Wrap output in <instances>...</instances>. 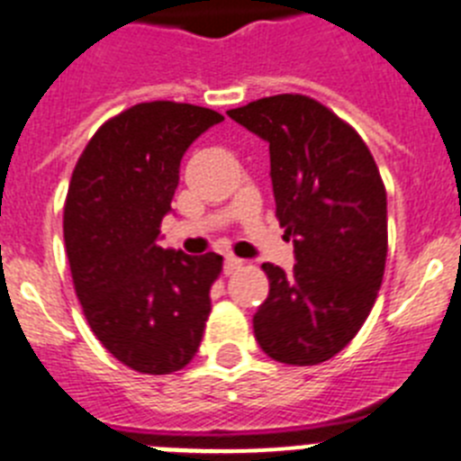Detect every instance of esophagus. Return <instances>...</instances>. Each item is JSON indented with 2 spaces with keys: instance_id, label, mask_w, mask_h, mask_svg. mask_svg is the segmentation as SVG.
Returning a JSON list of instances; mask_svg holds the SVG:
<instances>
[{
  "instance_id": "34e87169",
  "label": "esophagus",
  "mask_w": 461,
  "mask_h": 461,
  "mask_svg": "<svg viewBox=\"0 0 461 461\" xmlns=\"http://www.w3.org/2000/svg\"><path fill=\"white\" fill-rule=\"evenodd\" d=\"M242 266H244L242 258H238V256H226V263H223V272H226V275H233V272L240 270Z\"/></svg>"
}]
</instances>
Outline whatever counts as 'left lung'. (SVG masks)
<instances>
[{
  "mask_svg": "<svg viewBox=\"0 0 461 461\" xmlns=\"http://www.w3.org/2000/svg\"><path fill=\"white\" fill-rule=\"evenodd\" d=\"M270 142L276 219L295 266L263 263L270 293L254 316L260 348L276 362L321 365L367 321L388 256V201L372 152L351 124L303 94L228 110Z\"/></svg>",
  "mask_w": 461,
  "mask_h": 461,
  "instance_id": "obj_1",
  "label": "left lung"
}]
</instances>
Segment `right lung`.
Listing matches in <instances>:
<instances>
[{
    "mask_svg": "<svg viewBox=\"0 0 461 461\" xmlns=\"http://www.w3.org/2000/svg\"><path fill=\"white\" fill-rule=\"evenodd\" d=\"M221 120L175 101L131 105L99 126L73 168L64 244L76 295L105 351L140 374L177 372L201 346L223 258L157 240L182 157Z\"/></svg>",
    "mask_w": 461,
    "mask_h": 461,
    "instance_id": "obj_1",
    "label": "right lung"
}]
</instances>
